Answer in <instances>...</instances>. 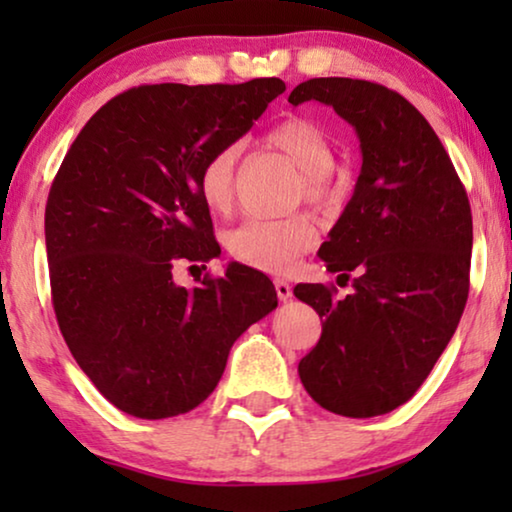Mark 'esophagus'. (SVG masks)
I'll list each match as a JSON object with an SVG mask.
<instances>
[{
    "label": "esophagus",
    "mask_w": 512,
    "mask_h": 512,
    "mask_svg": "<svg viewBox=\"0 0 512 512\" xmlns=\"http://www.w3.org/2000/svg\"><path fill=\"white\" fill-rule=\"evenodd\" d=\"M275 291H277V298H279V300H284V303L293 296L291 284H289V282H284V279H275Z\"/></svg>",
    "instance_id": "obj_1"
}]
</instances>
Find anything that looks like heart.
Instances as JSON below:
<instances>
[{
    "instance_id": "heart-1",
    "label": "heart",
    "mask_w": 512,
    "mask_h": 512,
    "mask_svg": "<svg viewBox=\"0 0 512 512\" xmlns=\"http://www.w3.org/2000/svg\"><path fill=\"white\" fill-rule=\"evenodd\" d=\"M268 142L305 172L303 195L307 202L321 207L335 198V186L328 177L335 165V151L317 125L305 118H286L270 130ZM237 156L240 146L228 144L214 151L202 165L198 193L209 212L226 214L233 207ZM317 242V223L305 214L289 219H247L226 235V247L233 258L249 268L275 275L291 272Z\"/></svg>"
}]
</instances>
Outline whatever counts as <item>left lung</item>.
<instances>
[{"mask_svg":"<svg viewBox=\"0 0 512 512\" xmlns=\"http://www.w3.org/2000/svg\"><path fill=\"white\" fill-rule=\"evenodd\" d=\"M310 100L354 125L363 165L319 249L326 270L352 279L354 293L293 289L324 319L298 375L321 408L375 417L415 396L457 331L471 272V205L429 121L396 90L328 76L289 95L293 107Z\"/></svg>","mask_w":512,"mask_h":512,"instance_id":"obj_1","label":"left lung"}]
</instances>
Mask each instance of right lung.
<instances>
[{
	"label": "right lung",
	"instance_id": "1",
	"mask_svg": "<svg viewBox=\"0 0 512 512\" xmlns=\"http://www.w3.org/2000/svg\"><path fill=\"white\" fill-rule=\"evenodd\" d=\"M284 90L275 76L130 88L83 125L55 174L46 202L55 319L97 391L132 417L200 405L233 342L277 307L275 286L247 265L193 289L174 284L172 268L221 254L198 174Z\"/></svg>",
	"mask_w": 512,
	"mask_h": 512
}]
</instances>
